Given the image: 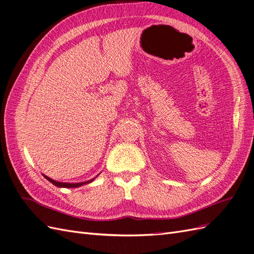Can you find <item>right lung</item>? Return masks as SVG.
<instances>
[{
	"instance_id": "right-lung-1",
	"label": "right lung",
	"mask_w": 254,
	"mask_h": 254,
	"mask_svg": "<svg viewBox=\"0 0 254 254\" xmlns=\"http://www.w3.org/2000/svg\"><path fill=\"white\" fill-rule=\"evenodd\" d=\"M43 176H44V175H43ZM44 177H45V179L49 180L51 183H53L54 186L59 187V188H78V187L83 186V184L90 183V182H92V181L94 180V179H91V180H89V181H86V182H80V183H64V182H58V181L53 180V179L49 178L48 176H44Z\"/></svg>"
}]
</instances>
